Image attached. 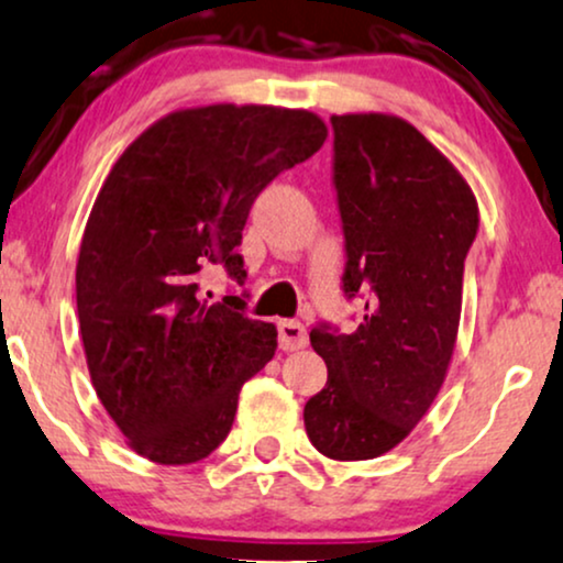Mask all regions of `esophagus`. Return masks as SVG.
<instances>
[{
    "label": "esophagus",
    "instance_id": "obj_1",
    "mask_svg": "<svg viewBox=\"0 0 563 563\" xmlns=\"http://www.w3.org/2000/svg\"><path fill=\"white\" fill-rule=\"evenodd\" d=\"M277 340H280L283 351H301V347L309 343V332H306V327L301 322H296V319H283V322L277 324Z\"/></svg>",
    "mask_w": 563,
    "mask_h": 563
}]
</instances>
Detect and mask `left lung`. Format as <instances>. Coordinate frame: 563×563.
Returning <instances> with one entry per match:
<instances>
[{
	"label": "left lung",
	"instance_id": "left-lung-1",
	"mask_svg": "<svg viewBox=\"0 0 563 563\" xmlns=\"http://www.w3.org/2000/svg\"><path fill=\"white\" fill-rule=\"evenodd\" d=\"M330 122L343 294L366 303L351 334L311 330L327 384L306 402L303 423L324 457L372 460L408 437L444 384L478 202L405 119L345 113Z\"/></svg>",
	"mask_w": 563,
	"mask_h": 563
}]
</instances>
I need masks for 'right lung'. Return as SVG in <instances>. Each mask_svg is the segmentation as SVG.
<instances>
[{
  "instance_id": "obj_1",
  "label": "right lung",
  "mask_w": 563,
  "mask_h": 563,
  "mask_svg": "<svg viewBox=\"0 0 563 563\" xmlns=\"http://www.w3.org/2000/svg\"><path fill=\"white\" fill-rule=\"evenodd\" d=\"M324 140L311 111L218 103L168 113L113 163L80 244L77 319L98 400L142 457L189 465L229 437L277 330L241 296L205 301L199 277L223 267L244 286L254 199Z\"/></svg>"
}]
</instances>
